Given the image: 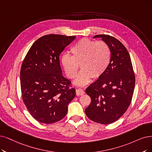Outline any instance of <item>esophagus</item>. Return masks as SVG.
Here are the masks:
<instances>
[{"label": "esophagus", "instance_id": "1", "mask_svg": "<svg viewBox=\"0 0 152 152\" xmlns=\"http://www.w3.org/2000/svg\"><path fill=\"white\" fill-rule=\"evenodd\" d=\"M85 94L84 91L82 89H77L76 90V95L77 96H79V95H82Z\"/></svg>", "mask_w": 152, "mask_h": 152}]
</instances>
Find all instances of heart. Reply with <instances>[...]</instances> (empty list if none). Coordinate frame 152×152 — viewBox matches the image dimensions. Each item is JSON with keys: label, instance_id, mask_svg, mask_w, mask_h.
Instances as JSON below:
<instances>
[{"label": "heart", "instance_id": "heart-1", "mask_svg": "<svg viewBox=\"0 0 152 152\" xmlns=\"http://www.w3.org/2000/svg\"><path fill=\"white\" fill-rule=\"evenodd\" d=\"M72 56L65 54L61 62L65 74L69 79L76 77L75 83L84 86L92 78H100L107 70L110 62L111 53L108 45L104 41H95L87 38L78 40L71 48Z\"/></svg>", "mask_w": 152, "mask_h": 152}]
</instances>
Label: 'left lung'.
I'll list each match as a JSON object with an SVG mask.
<instances>
[{"mask_svg":"<svg viewBox=\"0 0 152 152\" xmlns=\"http://www.w3.org/2000/svg\"><path fill=\"white\" fill-rule=\"evenodd\" d=\"M94 37L108 45L111 59L104 74L87 88L91 103L85 112L91 120L107 125L119 119L130 106L135 77L129 53L120 41L110 35Z\"/></svg>","mask_w":152,"mask_h":152,"instance_id":"8db88e82","label":"left lung"}]
</instances>
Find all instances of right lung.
Masks as SVG:
<instances>
[{
    "label": "right lung",
    "instance_id": "1",
    "mask_svg": "<svg viewBox=\"0 0 152 152\" xmlns=\"http://www.w3.org/2000/svg\"><path fill=\"white\" fill-rule=\"evenodd\" d=\"M75 36L45 35L36 40L20 69L22 100L34 118L40 123L58 122L67 113L75 96L71 82L62 75L59 56Z\"/></svg>",
    "mask_w": 152,
    "mask_h": 152
}]
</instances>
